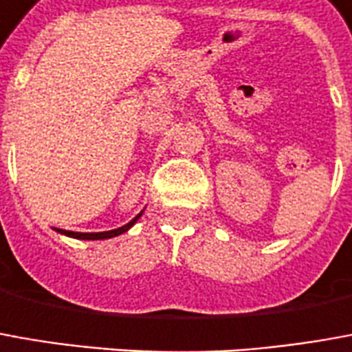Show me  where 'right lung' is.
Returning <instances> with one entry per match:
<instances>
[{"label":"right lung","instance_id":"add662e5","mask_svg":"<svg viewBox=\"0 0 352 352\" xmlns=\"http://www.w3.org/2000/svg\"><path fill=\"white\" fill-rule=\"evenodd\" d=\"M141 215H142V211L137 215V217L131 219L127 225H124V227L114 228V230H104V232H72V230H63V228H56V232H60V234H65V236H70V238H78V240H107V238H114V236H120V234H124V232H127V230L137 223V219L141 217Z\"/></svg>","mask_w":352,"mask_h":352}]
</instances>
